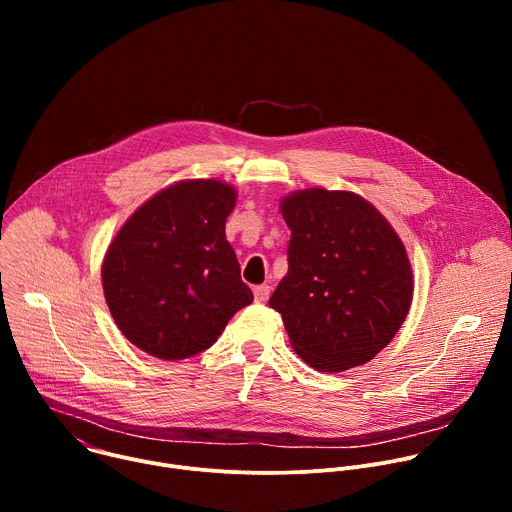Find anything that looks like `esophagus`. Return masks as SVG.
Listing matches in <instances>:
<instances>
[{
  "label": "esophagus",
  "mask_w": 512,
  "mask_h": 512,
  "mask_svg": "<svg viewBox=\"0 0 512 512\" xmlns=\"http://www.w3.org/2000/svg\"><path fill=\"white\" fill-rule=\"evenodd\" d=\"M253 294H255V302H257V304H265V302L269 300V285H267V283L255 285V287H253Z\"/></svg>",
  "instance_id": "esophagus-1"
}]
</instances>
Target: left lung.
Masks as SVG:
<instances>
[{
    "instance_id": "obj_1",
    "label": "left lung",
    "mask_w": 512,
    "mask_h": 512,
    "mask_svg": "<svg viewBox=\"0 0 512 512\" xmlns=\"http://www.w3.org/2000/svg\"><path fill=\"white\" fill-rule=\"evenodd\" d=\"M281 214L291 231L287 275L269 306L291 346L322 373L369 362L411 306L413 273L401 239L352 192L300 190L283 198Z\"/></svg>"
}]
</instances>
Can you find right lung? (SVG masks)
Here are the masks:
<instances>
[{"mask_svg": "<svg viewBox=\"0 0 512 512\" xmlns=\"http://www.w3.org/2000/svg\"><path fill=\"white\" fill-rule=\"evenodd\" d=\"M235 190L218 180L178 182L121 227L103 261V289L123 336L164 360L216 342L253 302L225 223Z\"/></svg>", "mask_w": 512, "mask_h": 512, "instance_id": "add662e5", "label": "right lung"}]
</instances>
